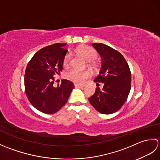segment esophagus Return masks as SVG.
Instances as JSON below:
<instances>
[{
	"label": "esophagus",
	"mask_w": 160,
	"mask_h": 160,
	"mask_svg": "<svg viewBox=\"0 0 160 160\" xmlns=\"http://www.w3.org/2000/svg\"><path fill=\"white\" fill-rule=\"evenodd\" d=\"M75 87H76V88H83L84 86L82 85V84H75Z\"/></svg>",
	"instance_id": "34e87169"
}]
</instances>
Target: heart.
<instances>
[{
  "mask_svg": "<svg viewBox=\"0 0 160 160\" xmlns=\"http://www.w3.org/2000/svg\"><path fill=\"white\" fill-rule=\"evenodd\" d=\"M78 53L82 56L86 60L91 62L96 59L98 53L93 48L89 46H82L78 49ZM71 60V53H67L63 58V65L68 67L70 64ZM91 72L89 70L78 71L76 69H70L65 73V77L68 80L76 84H82L84 80L89 78Z\"/></svg>",
  "mask_w": 160,
  "mask_h": 160,
  "instance_id": "obj_1",
  "label": "heart"
}]
</instances>
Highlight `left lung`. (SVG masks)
<instances>
[{
    "instance_id": "1",
    "label": "left lung",
    "mask_w": 160,
    "mask_h": 160,
    "mask_svg": "<svg viewBox=\"0 0 160 160\" xmlns=\"http://www.w3.org/2000/svg\"><path fill=\"white\" fill-rule=\"evenodd\" d=\"M101 56L102 67L94 82L104 84L97 87L89 98L91 104L102 114L118 111L127 100L131 87V73L124 56L115 49L102 43L92 44Z\"/></svg>"
}]
</instances>
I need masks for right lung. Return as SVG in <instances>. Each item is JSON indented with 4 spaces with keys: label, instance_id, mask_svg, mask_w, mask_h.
Listing matches in <instances>:
<instances>
[{
    "label": "right lung",
    "instance_id": "obj_1",
    "mask_svg": "<svg viewBox=\"0 0 160 160\" xmlns=\"http://www.w3.org/2000/svg\"><path fill=\"white\" fill-rule=\"evenodd\" d=\"M66 44L56 43L37 52L30 60L25 73V93L33 107L46 114L58 111L69 99L74 88L72 82L62 80L53 86L54 77L63 69Z\"/></svg>",
    "mask_w": 160,
    "mask_h": 160
}]
</instances>
